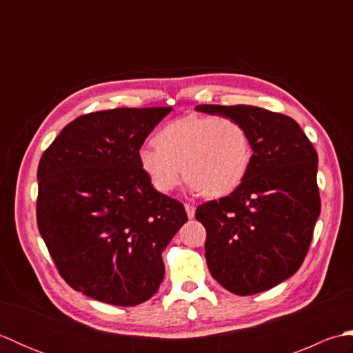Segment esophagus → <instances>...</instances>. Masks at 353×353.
<instances>
[{
	"label": "esophagus",
	"mask_w": 353,
	"mask_h": 353,
	"mask_svg": "<svg viewBox=\"0 0 353 353\" xmlns=\"http://www.w3.org/2000/svg\"><path fill=\"white\" fill-rule=\"evenodd\" d=\"M185 209H186V215H188V219H194V214H196V208H194V205L185 203Z\"/></svg>",
	"instance_id": "obj_1"
}]
</instances>
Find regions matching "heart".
Segmentation results:
<instances>
[{
  "instance_id": "obj_1",
  "label": "heart",
  "mask_w": 353,
  "mask_h": 353,
  "mask_svg": "<svg viewBox=\"0 0 353 353\" xmlns=\"http://www.w3.org/2000/svg\"><path fill=\"white\" fill-rule=\"evenodd\" d=\"M156 144H144L138 162L150 185L168 194L182 176L192 191L223 197L244 182L253 161L247 127L228 115H188L163 125Z\"/></svg>"
}]
</instances>
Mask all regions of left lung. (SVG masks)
I'll return each instance as SVG.
<instances>
[{"label": "left lung", "instance_id": "8db88e82", "mask_svg": "<svg viewBox=\"0 0 353 353\" xmlns=\"http://www.w3.org/2000/svg\"><path fill=\"white\" fill-rule=\"evenodd\" d=\"M250 133L253 161L229 196L197 206L214 279L238 296L267 291L301 268L320 215L317 152L294 119L256 106L200 104Z\"/></svg>", "mask_w": 353, "mask_h": 353}]
</instances>
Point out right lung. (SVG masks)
<instances>
[{
    "mask_svg": "<svg viewBox=\"0 0 353 353\" xmlns=\"http://www.w3.org/2000/svg\"><path fill=\"white\" fill-rule=\"evenodd\" d=\"M171 108H118L74 119L37 167L39 234L65 282L117 306L159 290L162 252L188 221L157 192L138 162L148 133Z\"/></svg>",
    "mask_w": 353,
    "mask_h": 353,
    "instance_id": "1",
    "label": "right lung"
}]
</instances>
